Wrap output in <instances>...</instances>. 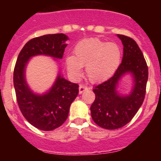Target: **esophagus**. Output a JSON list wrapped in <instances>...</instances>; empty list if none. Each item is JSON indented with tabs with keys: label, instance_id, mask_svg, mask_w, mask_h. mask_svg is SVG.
Listing matches in <instances>:
<instances>
[{
	"label": "esophagus",
	"instance_id": "1",
	"mask_svg": "<svg viewBox=\"0 0 161 161\" xmlns=\"http://www.w3.org/2000/svg\"><path fill=\"white\" fill-rule=\"evenodd\" d=\"M87 89H88L87 86H85V85H80L79 86V93H80V94H81V93H83L84 91L87 90Z\"/></svg>",
	"mask_w": 161,
	"mask_h": 161
}]
</instances>
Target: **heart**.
<instances>
[{"mask_svg": "<svg viewBox=\"0 0 161 161\" xmlns=\"http://www.w3.org/2000/svg\"><path fill=\"white\" fill-rule=\"evenodd\" d=\"M73 53V56L68 55L65 59L69 74L79 78L82 67L86 66L87 77L94 83L113 76L122 59V52L117 43L103 42L98 38H88L77 42Z\"/></svg>", "mask_w": 161, "mask_h": 161, "instance_id": "1", "label": "heart"}]
</instances>
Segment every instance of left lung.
Wrapping results in <instances>:
<instances>
[{"mask_svg":"<svg viewBox=\"0 0 161 161\" xmlns=\"http://www.w3.org/2000/svg\"><path fill=\"white\" fill-rule=\"evenodd\" d=\"M117 36L123 45L122 63L112 77L93 88L95 100L90 107L94 123L108 130L121 128L133 119L144 100L148 78L147 63L136 41L123 35ZM126 73L132 75L133 88L128 95H121L117 84Z\"/></svg>","mask_w":161,"mask_h":161,"instance_id":"obj_1","label":"left lung"}]
</instances>
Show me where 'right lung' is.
Instances as JSON below:
<instances>
[{
    "mask_svg": "<svg viewBox=\"0 0 161 161\" xmlns=\"http://www.w3.org/2000/svg\"><path fill=\"white\" fill-rule=\"evenodd\" d=\"M68 39L64 34L34 38L25 44L17 59L14 85L17 102L25 119L36 128L52 130L66 121L69 108L79 93V85L68 81L59 73L52 87L43 94H36L25 80V67L33 56L49 55L62 59Z\"/></svg>",
    "mask_w": 161,
    "mask_h": 161,
    "instance_id": "obj_1",
    "label": "right lung"
}]
</instances>
